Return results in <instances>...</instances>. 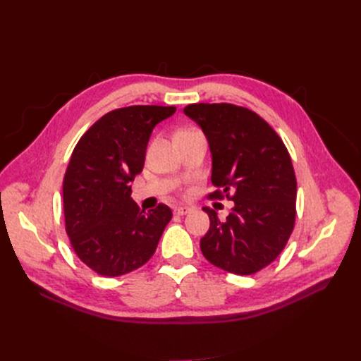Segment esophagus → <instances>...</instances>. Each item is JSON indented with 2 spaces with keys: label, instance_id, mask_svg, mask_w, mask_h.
Listing matches in <instances>:
<instances>
[{
  "label": "esophagus",
  "instance_id": "34e87169",
  "mask_svg": "<svg viewBox=\"0 0 361 361\" xmlns=\"http://www.w3.org/2000/svg\"><path fill=\"white\" fill-rule=\"evenodd\" d=\"M191 212H192V209H191V207H186V205H180V207H175V210H173V213H175L176 216H185V214L191 213Z\"/></svg>",
  "mask_w": 361,
  "mask_h": 361
}]
</instances>
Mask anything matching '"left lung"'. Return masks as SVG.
Wrapping results in <instances>:
<instances>
[{
    "mask_svg": "<svg viewBox=\"0 0 361 361\" xmlns=\"http://www.w3.org/2000/svg\"><path fill=\"white\" fill-rule=\"evenodd\" d=\"M183 111L210 144L216 191L207 198L235 202L223 221L202 209L210 229L200 241L201 252L235 274L260 271L278 259L295 225L297 179L289 152L266 120L247 107L200 102Z\"/></svg>",
    "mask_w": 361,
    "mask_h": 361,
    "instance_id": "obj_1",
    "label": "left lung"
}]
</instances>
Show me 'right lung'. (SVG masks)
<instances>
[{"mask_svg": "<svg viewBox=\"0 0 361 361\" xmlns=\"http://www.w3.org/2000/svg\"><path fill=\"white\" fill-rule=\"evenodd\" d=\"M175 106H129L98 118L78 141L63 179L66 232L82 263L101 276L144 266L171 219L166 204L145 213L130 198L149 135Z\"/></svg>", "mask_w": 361, "mask_h": 361, "instance_id": "right-lung-1", "label": "right lung"}]
</instances>
